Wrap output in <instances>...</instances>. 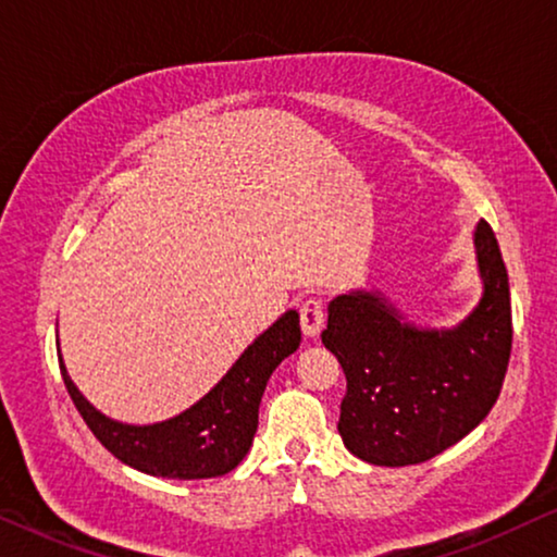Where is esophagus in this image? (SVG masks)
Instances as JSON below:
<instances>
[{"label":"esophagus","mask_w":557,"mask_h":557,"mask_svg":"<svg viewBox=\"0 0 557 557\" xmlns=\"http://www.w3.org/2000/svg\"><path fill=\"white\" fill-rule=\"evenodd\" d=\"M301 330L307 337H319V332H322L324 326V304L322 299H317V296H309V299L301 301Z\"/></svg>","instance_id":"esophagus-1"}]
</instances>
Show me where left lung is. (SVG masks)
<instances>
[{"mask_svg": "<svg viewBox=\"0 0 557 557\" xmlns=\"http://www.w3.org/2000/svg\"><path fill=\"white\" fill-rule=\"evenodd\" d=\"M484 294L454 330H418L380 294L330 304L322 342L347 377L339 436L375 467L429 461L484 421L499 398L512 349V304L497 238L474 233Z\"/></svg>", "mask_w": 557, "mask_h": 557, "instance_id": "8db88e82", "label": "left lung"}]
</instances>
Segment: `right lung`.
Wrapping results in <instances>:
<instances>
[{"instance_id": "right-lung-1", "label": "right lung", "mask_w": 557, "mask_h": 557, "mask_svg": "<svg viewBox=\"0 0 557 557\" xmlns=\"http://www.w3.org/2000/svg\"><path fill=\"white\" fill-rule=\"evenodd\" d=\"M299 342V314L292 309L238 357L202 400L170 421L151 425L119 423L98 413L73 385L63 357L58 360L63 383L83 421L119 461L151 476L210 479L233 471L248 454L265 383L281 360L296 352Z\"/></svg>"}]
</instances>
